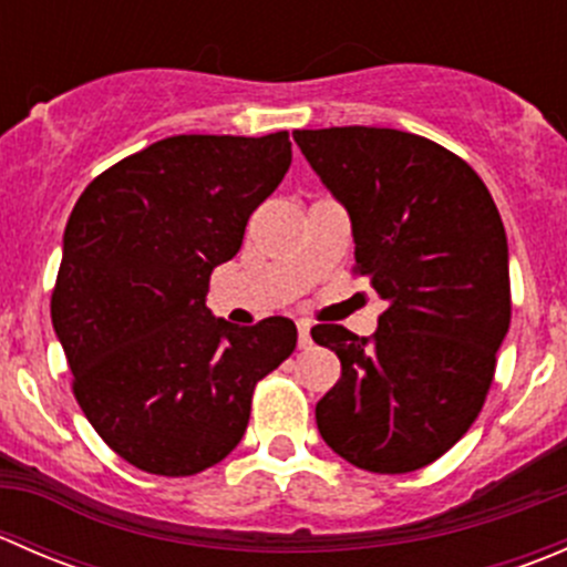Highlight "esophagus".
<instances>
[{
  "label": "esophagus",
  "mask_w": 567,
  "mask_h": 567,
  "mask_svg": "<svg viewBox=\"0 0 567 567\" xmlns=\"http://www.w3.org/2000/svg\"><path fill=\"white\" fill-rule=\"evenodd\" d=\"M299 348H310V342H312V337H310V323H307V320H299Z\"/></svg>",
  "instance_id": "esophagus-1"
}]
</instances>
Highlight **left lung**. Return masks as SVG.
Masks as SVG:
<instances>
[{
    "label": "left lung",
    "instance_id": "obj_1",
    "mask_svg": "<svg viewBox=\"0 0 567 567\" xmlns=\"http://www.w3.org/2000/svg\"><path fill=\"white\" fill-rule=\"evenodd\" d=\"M348 210L357 274L386 301L373 337L318 323L340 381L316 405L323 442L379 474L416 472L472 427L511 329L507 236L455 153L394 128L293 131Z\"/></svg>",
    "mask_w": 567,
    "mask_h": 567
}]
</instances>
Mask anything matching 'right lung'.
I'll return each mask as SVG.
<instances>
[{
	"instance_id": "obj_1",
	"label": "right lung",
	"mask_w": 567,
	"mask_h": 567,
	"mask_svg": "<svg viewBox=\"0 0 567 567\" xmlns=\"http://www.w3.org/2000/svg\"><path fill=\"white\" fill-rule=\"evenodd\" d=\"M290 156L288 131L167 136L73 205L51 323L84 416L142 472L188 477L227 458L255 384L293 353V320L238 329L205 307Z\"/></svg>"
}]
</instances>
